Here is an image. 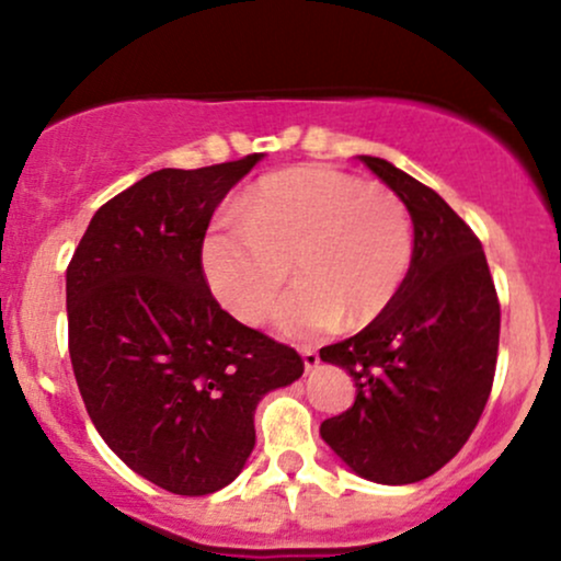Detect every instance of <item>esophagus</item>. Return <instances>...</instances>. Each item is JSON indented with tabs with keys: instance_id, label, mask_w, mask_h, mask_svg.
<instances>
[{
	"instance_id": "34e87169",
	"label": "esophagus",
	"mask_w": 561,
	"mask_h": 561,
	"mask_svg": "<svg viewBox=\"0 0 561 561\" xmlns=\"http://www.w3.org/2000/svg\"><path fill=\"white\" fill-rule=\"evenodd\" d=\"M300 356H302V364H306V369L319 366V353L313 351V347H300Z\"/></svg>"
}]
</instances>
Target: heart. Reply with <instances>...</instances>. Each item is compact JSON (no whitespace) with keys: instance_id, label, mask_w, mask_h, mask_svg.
<instances>
[{"instance_id":"1","label":"heart","mask_w":561,"mask_h":561,"mask_svg":"<svg viewBox=\"0 0 561 561\" xmlns=\"http://www.w3.org/2000/svg\"><path fill=\"white\" fill-rule=\"evenodd\" d=\"M203 240V272L224 308L261 324L287 285L279 330L311 337L343 324L362 330L396 302L414 263L409 205L382 184L330 165L272 173Z\"/></svg>"}]
</instances>
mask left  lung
<instances>
[{
    "label": "left lung",
    "instance_id": "8db88e82",
    "mask_svg": "<svg viewBox=\"0 0 561 561\" xmlns=\"http://www.w3.org/2000/svg\"><path fill=\"white\" fill-rule=\"evenodd\" d=\"M362 163L409 205L414 263L382 317L319 351L356 382V401L321 422V437L362 478L409 485L446 467L478 427L499 358L501 302L465 218L388 160Z\"/></svg>",
    "mask_w": 561,
    "mask_h": 561
}]
</instances>
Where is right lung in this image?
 <instances>
[{
	"label": "right lung",
	"instance_id": "right-lung-1",
	"mask_svg": "<svg viewBox=\"0 0 561 561\" xmlns=\"http://www.w3.org/2000/svg\"><path fill=\"white\" fill-rule=\"evenodd\" d=\"M259 160L139 179L96 210L68 263V351L89 420L176 495L229 485L255 446V405L306 366L224 311L203 272L210 216Z\"/></svg>",
	"mask_w": 561,
	"mask_h": 561
}]
</instances>
